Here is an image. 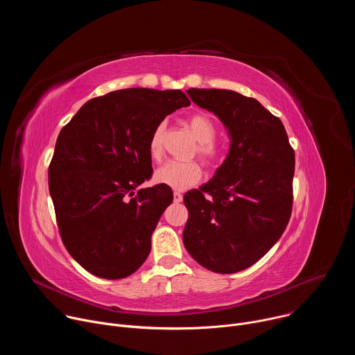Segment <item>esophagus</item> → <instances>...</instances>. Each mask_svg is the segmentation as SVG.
I'll list each match as a JSON object with an SVG mask.
<instances>
[{
    "mask_svg": "<svg viewBox=\"0 0 355 355\" xmlns=\"http://www.w3.org/2000/svg\"><path fill=\"white\" fill-rule=\"evenodd\" d=\"M181 200H182V193L174 192V202H181Z\"/></svg>",
    "mask_w": 355,
    "mask_h": 355,
    "instance_id": "34e87169",
    "label": "esophagus"
}]
</instances>
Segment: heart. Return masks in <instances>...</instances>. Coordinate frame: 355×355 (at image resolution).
<instances>
[{
  "label": "heart",
  "instance_id": "b5f03b06",
  "mask_svg": "<svg viewBox=\"0 0 355 355\" xmlns=\"http://www.w3.org/2000/svg\"><path fill=\"white\" fill-rule=\"evenodd\" d=\"M188 128L199 140L198 156L208 167H214L220 162L222 151L214 141L216 137V126L205 114H195L188 118ZM164 125L160 123L148 141V151L153 159H160L163 153ZM202 178V168L196 162H167L155 173V181L174 189H187Z\"/></svg>",
  "mask_w": 355,
  "mask_h": 355
}]
</instances>
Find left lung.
<instances>
[{"label": "left lung", "mask_w": 355, "mask_h": 355, "mask_svg": "<svg viewBox=\"0 0 355 355\" xmlns=\"http://www.w3.org/2000/svg\"><path fill=\"white\" fill-rule=\"evenodd\" d=\"M187 94L222 121L230 148L215 177L184 195L191 211L184 245L202 267L239 272L257 263L286 229L293 148L279 118L257 99L216 88H189Z\"/></svg>", "instance_id": "obj_1"}]
</instances>
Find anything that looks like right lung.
Here are the masks:
<instances>
[{
    "label": "right lung",
    "mask_w": 355,
    "mask_h": 355,
    "mask_svg": "<svg viewBox=\"0 0 355 355\" xmlns=\"http://www.w3.org/2000/svg\"><path fill=\"white\" fill-rule=\"evenodd\" d=\"M181 89L126 88L92 98L60 130L49 166V191L70 256L105 279L133 274L147 259L167 185L136 188L153 173L148 141L175 110Z\"/></svg>",
    "instance_id": "obj_1"
}]
</instances>
